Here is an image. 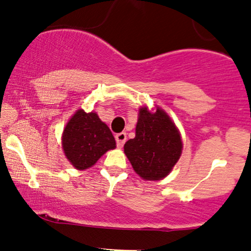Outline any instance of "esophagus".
Instances as JSON below:
<instances>
[{
	"mask_svg": "<svg viewBox=\"0 0 251 251\" xmlns=\"http://www.w3.org/2000/svg\"><path fill=\"white\" fill-rule=\"evenodd\" d=\"M116 142H117V146L118 148H123L124 144L126 142V133L125 132H120L116 135Z\"/></svg>",
	"mask_w": 251,
	"mask_h": 251,
	"instance_id": "obj_1",
	"label": "esophagus"
}]
</instances>
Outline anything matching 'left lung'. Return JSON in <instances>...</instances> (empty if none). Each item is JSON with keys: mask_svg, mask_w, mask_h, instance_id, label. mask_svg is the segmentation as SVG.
<instances>
[{"mask_svg": "<svg viewBox=\"0 0 251 251\" xmlns=\"http://www.w3.org/2000/svg\"><path fill=\"white\" fill-rule=\"evenodd\" d=\"M183 143L175 123L165 111L140 107L135 137L124 145L132 168L143 179L160 180L172 171L180 158Z\"/></svg>", "mask_w": 251, "mask_h": 251, "instance_id": "1", "label": "left lung"}]
</instances>
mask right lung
I'll return each mask as SVG.
<instances>
[{
  "mask_svg": "<svg viewBox=\"0 0 251 251\" xmlns=\"http://www.w3.org/2000/svg\"><path fill=\"white\" fill-rule=\"evenodd\" d=\"M62 149L74 168L86 170L108 150L116 149V140L96 112L86 113L83 109H77L63 129Z\"/></svg>",
  "mask_w": 251,
  "mask_h": 251,
  "instance_id": "right-lung-1",
  "label": "right lung"
}]
</instances>
